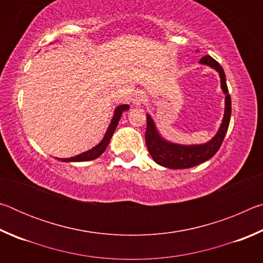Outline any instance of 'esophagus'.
Instances as JSON below:
<instances>
[{
  "instance_id": "34e87169",
  "label": "esophagus",
  "mask_w": 263,
  "mask_h": 263,
  "mask_svg": "<svg viewBox=\"0 0 263 263\" xmlns=\"http://www.w3.org/2000/svg\"><path fill=\"white\" fill-rule=\"evenodd\" d=\"M146 101V96L144 94H141V92H139V94H137L135 96V99H133V103H135L137 106H139L141 104H144Z\"/></svg>"
}]
</instances>
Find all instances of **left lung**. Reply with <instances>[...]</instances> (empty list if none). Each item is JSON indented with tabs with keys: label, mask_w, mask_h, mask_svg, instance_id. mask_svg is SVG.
I'll return each mask as SVG.
<instances>
[{
	"label": "left lung",
	"mask_w": 263,
	"mask_h": 263,
	"mask_svg": "<svg viewBox=\"0 0 263 263\" xmlns=\"http://www.w3.org/2000/svg\"><path fill=\"white\" fill-rule=\"evenodd\" d=\"M201 64L209 65L210 67L215 68L220 77L221 89L225 94V115L222 118V123L219 131L212 139L203 145H177L172 144L163 140L155 128L154 122L147 115V125H146L145 140L146 146L151 154V157L160 166L172 168V169H181V168H190L197 164L206 161L215 155L218 149L220 148L224 140L226 132H228L230 118H231V96L229 94L228 84H226L225 73L218 61L213 59L210 55H204L201 60Z\"/></svg>",
	"instance_id": "1"
}]
</instances>
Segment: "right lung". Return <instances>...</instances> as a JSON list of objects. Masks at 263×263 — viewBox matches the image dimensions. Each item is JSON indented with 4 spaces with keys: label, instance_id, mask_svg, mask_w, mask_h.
I'll list each match as a JSON object with an SVG mask.
<instances>
[{
    "label": "right lung",
    "instance_id": "right-lung-1",
    "mask_svg": "<svg viewBox=\"0 0 263 263\" xmlns=\"http://www.w3.org/2000/svg\"><path fill=\"white\" fill-rule=\"evenodd\" d=\"M128 109H130V106L126 105V104L117 106V109L115 110V115L112 117V121H111L108 130H106L104 138L102 139V141L100 142L99 145L95 146L94 148L87 151V152L77 155V157H73V158H69V159H61V161H89V160H94L96 158H99L100 155L105 151L106 146H108L111 137H112L116 127H117V125H118V122H119V119H121V116L123 114V111H126Z\"/></svg>",
    "mask_w": 263,
    "mask_h": 263
}]
</instances>
